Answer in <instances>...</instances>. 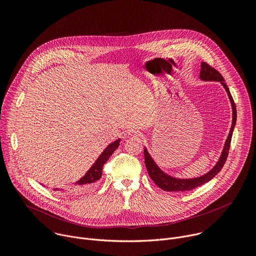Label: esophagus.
Listing matches in <instances>:
<instances>
[{"label": "esophagus", "instance_id": "obj_1", "mask_svg": "<svg viewBox=\"0 0 256 256\" xmlns=\"http://www.w3.org/2000/svg\"><path fill=\"white\" fill-rule=\"evenodd\" d=\"M128 136L130 138H138L140 136V132L136 130H128Z\"/></svg>", "mask_w": 256, "mask_h": 256}]
</instances>
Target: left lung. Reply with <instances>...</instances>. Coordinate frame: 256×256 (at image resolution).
I'll return each mask as SVG.
<instances>
[{
    "label": "left lung",
    "mask_w": 256,
    "mask_h": 256,
    "mask_svg": "<svg viewBox=\"0 0 256 256\" xmlns=\"http://www.w3.org/2000/svg\"><path fill=\"white\" fill-rule=\"evenodd\" d=\"M200 79L202 81H206V82H220L222 84V86L225 88L229 100L231 102V107H232V124H231V128L228 134V138L225 142V144L223 147L222 153L220 155V158L218 159L216 165L206 174L198 176V177H194V178H178V177H174L170 174H167L166 172H164L159 166L158 164L155 162V160L152 158V156L150 155V153L148 152L147 148L144 149V165L147 167L148 173L150 175V177L152 178V180L155 182V184L163 190L165 192H188V190H194L206 182H208L210 180H212L218 172L221 171V169L223 168L226 160H227V156L229 153V149H230V144H231V138H232V134H233V130L236 124V120H237V112H236V105L234 103V100L232 98V95L230 93L229 88L227 87L224 78L222 77V75L218 72V70H216L214 68L210 66L206 62H202L200 64Z\"/></svg>",
    "instance_id": "left-lung-1"
}]
</instances>
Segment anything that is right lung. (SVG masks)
<instances>
[{
  "label": "right lung",
  "mask_w": 256,
  "mask_h": 256,
  "mask_svg": "<svg viewBox=\"0 0 256 256\" xmlns=\"http://www.w3.org/2000/svg\"><path fill=\"white\" fill-rule=\"evenodd\" d=\"M120 142V138L116 140V142L109 144L107 147L103 150L100 156L96 159L94 164L90 167V169L85 173L83 177H81L75 184H72L70 188L66 190V192L70 194H83L93 190L97 184V181L101 178L102 175V167L106 163L114 152L118 148ZM56 192H64V188H54Z\"/></svg>",
  "instance_id": "obj_1"
}]
</instances>
